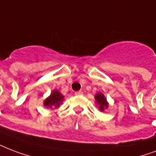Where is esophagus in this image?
Here are the masks:
<instances>
[{
  "mask_svg": "<svg viewBox=\"0 0 156 156\" xmlns=\"http://www.w3.org/2000/svg\"><path fill=\"white\" fill-rule=\"evenodd\" d=\"M83 94V92L82 91H76L75 92V95H77V96H82Z\"/></svg>",
  "mask_w": 156,
  "mask_h": 156,
  "instance_id": "obj_1",
  "label": "esophagus"
}]
</instances>
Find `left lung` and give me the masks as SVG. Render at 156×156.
<instances>
[{
	"label": "left lung",
	"mask_w": 156,
	"mask_h": 156,
	"mask_svg": "<svg viewBox=\"0 0 156 156\" xmlns=\"http://www.w3.org/2000/svg\"><path fill=\"white\" fill-rule=\"evenodd\" d=\"M95 99L97 101V105L99 106V109L101 111H104L105 109L108 108L109 104L106 101V98L105 97V96L102 93L99 92L95 96Z\"/></svg>",
	"instance_id": "8db88e82"
}]
</instances>
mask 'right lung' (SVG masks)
I'll use <instances>...</instances> for the list:
<instances>
[{
  "label": "right lung",
  "mask_w": 156,
  "mask_h": 156,
  "mask_svg": "<svg viewBox=\"0 0 156 156\" xmlns=\"http://www.w3.org/2000/svg\"><path fill=\"white\" fill-rule=\"evenodd\" d=\"M63 101H64V96L59 91L55 90L52 91L51 96L44 101V105L46 107H50V108H52V107L57 108L59 106L60 103H62Z\"/></svg>",
  "instance_id": "add662e5"
}]
</instances>
